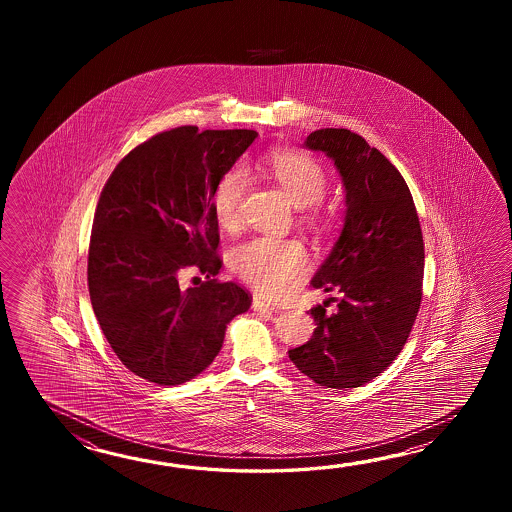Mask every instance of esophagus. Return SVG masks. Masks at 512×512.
Listing matches in <instances>:
<instances>
[{"label": "esophagus", "instance_id": "esophagus-1", "mask_svg": "<svg viewBox=\"0 0 512 512\" xmlns=\"http://www.w3.org/2000/svg\"><path fill=\"white\" fill-rule=\"evenodd\" d=\"M252 309L258 313H274V307L271 304H265L258 296L252 298Z\"/></svg>", "mask_w": 512, "mask_h": 512}]
</instances>
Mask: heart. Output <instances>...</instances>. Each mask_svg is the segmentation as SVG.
Here are the masks:
<instances>
[{"instance_id": "1", "label": "heart", "mask_w": 512, "mask_h": 512, "mask_svg": "<svg viewBox=\"0 0 512 512\" xmlns=\"http://www.w3.org/2000/svg\"><path fill=\"white\" fill-rule=\"evenodd\" d=\"M265 166L296 207H311L326 192V170L307 153L274 152L267 157ZM247 188L249 177L243 166H232L221 175L212 196L214 216L221 229L230 230L238 225ZM305 263L304 245L291 238L256 236L241 241L229 252L230 271L256 293L269 298L291 293Z\"/></svg>"}]
</instances>
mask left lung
<instances>
[{"label": "left lung", "instance_id": "obj_1", "mask_svg": "<svg viewBox=\"0 0 512 512\" xmlns=\"http://www.w3.org/2000/svg\"><path fill=\"white\" fill-rule=\"evenodd\" d=\"M305 148L335 161L346 188V218L313 287L337 302L311 309V340L289 349L294 366L316 384L359 388L404 348L423 296L425 243L403 175L377 148L344 128L316 130Z\"/></svg>", "mask_w": 512, "mask_h": 512}]
</instances>
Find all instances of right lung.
Segmentation results:
<instances>
[{
    "label": "right lung",
    "mask_w": 512,
    "mask_h": 512,
    "mask_svg": "<svg viewBox=\"0 0 512 512\" xmlns=\"http://www.w3.org/2000/svg\"><path fill=\"white\" fill-rule=\"evenodd\" d=\"M254 130L181 126L135 146L102 188L87 285L104 337L120 362L146 381L175 386L207 370L227 324L251 307L241 285L218 282L214 188ZM206 280L183 290L185 271Z\"/></svg>",
    "instance_id": "right-lung-1"
}]
</instances>
